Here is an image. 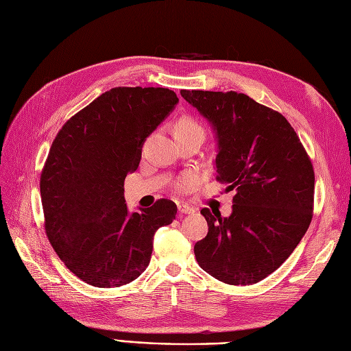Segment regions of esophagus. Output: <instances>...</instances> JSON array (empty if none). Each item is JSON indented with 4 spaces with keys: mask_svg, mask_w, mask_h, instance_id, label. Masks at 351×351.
Returning a JSON list of instances; mask_svg holds the SVG:
<instances>
[{
    "mask_svg": "<svg viewBox=\"0 0 351 351\" xmlns=\"http://www.w3.org/2000/svg\"><path fill=\"white\" fill-rule=\"evenodd\" d=\"M178 214H182V215H192V214H195V209H193L192 206H189V205L180 204V205H178Z\"/></svg>",
    "mask_w": 351,
    "mask_h": 351,
    "instance_id": "obj_1",
    "label": "esophagus"
}]
</instances>
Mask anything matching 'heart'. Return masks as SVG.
I'll return each mask as SVG.
<instances>
[{"instance_id": "heart-1", "label": "heart", "mask_w": 351, "mask_h": 351, "mask_svg": "<svg viewBox=\"0 0 351 351\" xmlns=\"http://www.w3.org/2000/svg\"><path fill=\"white\" fill-rule=\"evenodd\" d=\"M177 132H200V133H204V129H202V125L197 121H195L192 119H182L176 127V133ZM197 183H199V177L196 174H187V176H183L182 178L177 180L176 189L178 190V192H190V190L196 187Z\"/></svg>"}]
</instances>
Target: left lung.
<instances>
[{"mask_svg": "<svg viewBox=\"0 0 351 351\" xmlns=\"http://www.w3.org/2000/svg\"><path fill=\"white\" fill-rule=\"evenodd\" d=\"M180 93L214 125L217 182L236 190L228 218L200 210L209 230L195 244L196 261L218 281L256 284L281 267L311 226V158L285 117L247 95Z\"/></svg>", "mask_w": 351, "mask_h": 351, "instance_id": "obj_1", "label": "left lung"}]
</instances>
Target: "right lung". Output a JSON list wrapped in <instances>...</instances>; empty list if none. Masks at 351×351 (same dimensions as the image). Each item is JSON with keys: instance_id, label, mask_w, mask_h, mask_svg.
I'll use <instances>...</instances> for the list:
<instances>
[{"instance_id": "right-lung-1", "label": "right lung", "mask_w": 351, "mask_h": 351, "mask_svg": "<svg viewBox=\"0 0 351 351\" xmlns=\"http://www.w3.org/2000/svg\"><path fill=\"white\" fill-rule=\"evenodd\" d=\"M177 102L165 88H112L74 114L52 142L39 182L45 232L58 258L89 285L136 280L149 265L155 231L176 219L168 199L130 214L124 178Z\"/></svg>"}]
</instances>
